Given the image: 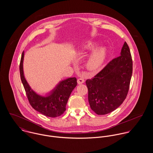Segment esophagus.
I'll list each match as a JSON object with an SVG mask.
<instances>
[{
  "label": "esophagus",
  "mask_w": 153,
  "mask_h": 153,
  "mask_svg": "<svg viewBox=\"0 0 153 153\" xmlns=\"http://www.w3.org/2000/svg\"><path fill=\"white\" fill-rule=\"evenodd\" d=\"M77 82H78V84L79 85V84H82L84 83L85 80H84L83 78H79V79L77 80Z\"/></svg>",
  "instance_id": "1"
}]
</instances>
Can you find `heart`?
<instances>
[{
    "label": "heart",
    "instance_id": "heart-1",
    "mask_svg": "<svg viewBox=\"0 0 153 153\" xmlns=\"http://www.w3.org/2000/svg\"><path fill=\"white\" fill-rule=\"evenodd\" d=\"M107 54L106 49L99 48L95 49L89 55L86 66L89 69L94 70L98 68L103 63Z\"/></svg>",
    "mask_w": 153,
    "mask_h": 153
}]
</instances>
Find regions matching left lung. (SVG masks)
<instances>
[{"instance_id": "8db88e82", "label": "left lung", "mask_w": 153, "mask_h": 153, "mask_svg": "<svg viewBox=\"0 0 153 153\" xmlns=\"http://www.w3.org/2000/svg\"><path fill=\"white\" fill-rule=\"evenodd\" d=\"M120 54L94 77L86 81L90 107L98 115L107 114L117 109L128 94L132 74V60L126 42Z\"/></svg>"}]
</instances>
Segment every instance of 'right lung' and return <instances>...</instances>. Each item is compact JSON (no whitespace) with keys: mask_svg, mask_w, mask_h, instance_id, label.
<instances>
[{"mask_svg":"<svg viewBox=\"0 0 153 153\" xmlns=\"http://www.w3.org/2000/svg\"><path fill=\"white\" fill-rule=\"evenodd\" d=\"M24 52L22 53L19 66L20 75L27 99L33 109L49 117H57L66 110V105L73 89L77 85L75 77L61 81L46 97L37 94L30 87L26 81L23 68Z\"/></svg>","mask_w":153,"mask_h":153,"instance_id":"obj_1","label":"right lung"}]
</instances>
